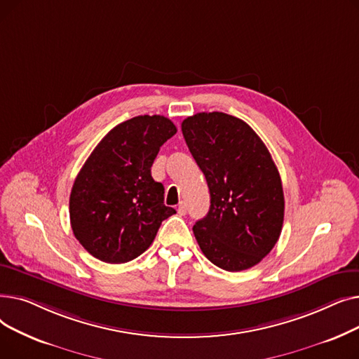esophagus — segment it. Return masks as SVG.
Masks as SVG:
<instances>
[{
    "mask_svg": "<svg viewBox=\"0 0 359 359\" xmlns=\"http://www.w3.org/2000/svg\"><path fill=\"white\" fill-rule=\"evenodd\" d=\"M177 214H179V215H184V214H186V203H184V202H180V203L177 205Z\"/></svg>",
    "mask_w": 359,
    "mask_h": 359,
    "instance_id": "esophagus-1",
    "label": "esophagus"
}]
</instances>
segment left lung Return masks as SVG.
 Returning a JSON list of instances; mask_svg holds the SVG:
<instances>
[{
    "instance_id": "left-lung-1",
    "label": "left lung",
    "mask_w": 359,
    "mask_h": 359,
    "mask_svg": "<svg viewBox=\"0 0 359 359\" xmlns=\"http://www.w3.org/2000/svg\"><path fill=\"white\" fill-rule=\"evenodd\" d=\"M184 141L210 187L211 206L194 225L202 253L238 272L265 257L284 222V191L266 145L244 121L222 111L182 122Z\"/></svg>"
}]
</instances>
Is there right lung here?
I'll list each match as a JSON object with an SVG mask.
<instances>
[{"instance_id": "obj_1", "label": "right lung", "mask_w": 359, "mask_h": 359, "mask_svg": "<svg viewBox=\"0 0 359 359\" xmlns=\"http://www.w3.org/2000/svg\"><path fill=\"white\" fill-rule=\"evenodd\" d=\"M177 132L160 115L119 123L93 149L69 196L71 229L81 246L106 263H126L154 241L176 211L151 176L160 147Z\"/></svg>"}]
</instances>
